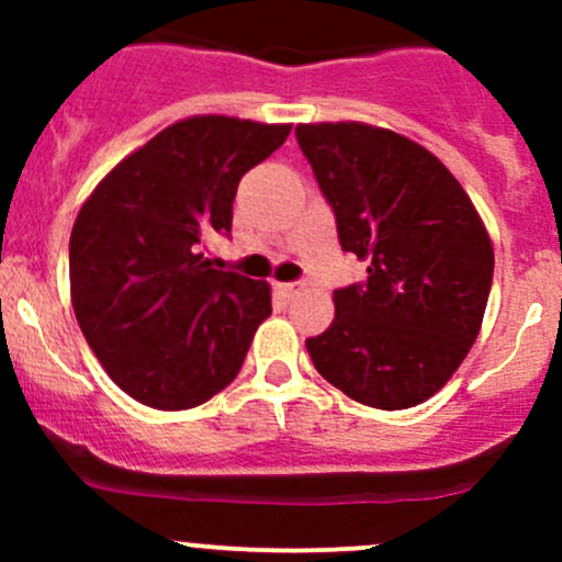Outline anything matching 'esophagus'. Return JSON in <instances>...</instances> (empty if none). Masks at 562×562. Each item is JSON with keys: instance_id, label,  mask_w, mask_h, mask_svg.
Instances as JSON below:
<instances>
[{"instance_id": "esophagus-1", "label": "esophagus", "mask_w": 562, "mask_h": 562, "mask_svg": "<svg viewBox=\"0 0 562 562\" xmlns=\"http://www.w3.org/2000/svg\"><path fill=\"white\" fill-rule=\"evenodd\" d=\"M274 291L280 293L282 299H291V296H296V293H299V285H296V282H274Z\"/></svg>"}]
</instances>
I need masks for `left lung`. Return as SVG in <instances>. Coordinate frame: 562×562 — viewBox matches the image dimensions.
Returning <instances> with one entry per match:
<instances>
[{
    "label": "left lung",
    "instance_id": "left-lung-1",
    "mask_svg": "<svg viewBox=\"0 0 562 562\" xmlns=\"http://www.w3.org/2000/svg\"><path fill=\"white\" fill-rule=\"evenodd\" d=\"M299 146L367 280L334 291L307 339L315 370L350 400L402 411L454 375L479 337L495 271L468 192L424 146L359 122L299 124Z\"/></svg>",
    "mask_w": 562,
    "mask_h": 562
}]
</instances>
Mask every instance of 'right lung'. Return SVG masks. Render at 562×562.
Returning a JSON list of instances; mask_svg holds the SVG:
<instances>
[{"label": "right lung", "mask_w": 562, "mask_h": 562, "mask_svg": "<svg viewBox=\"0 0 562 562\" xmlns=\"http://www.w3.org/2000/svg\"><path fill=\"white\" fill-rule=\"evenodd\" d=\"M291 124L192 116L94 187L70 234L78 326L111 381L140 405L187 411L239 375L271 288L212 269L203 241L231 234L241 176Z\"/></svg>", "instance_id": "add662e5"}]
</instances>
